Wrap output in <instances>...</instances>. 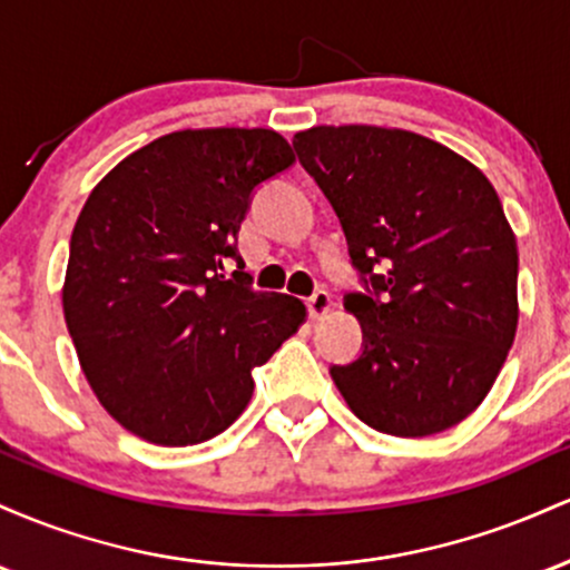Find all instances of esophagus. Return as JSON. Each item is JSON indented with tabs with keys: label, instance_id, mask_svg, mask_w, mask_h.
<instances>
[{
	"label": "esophagus",
	"instance_id": "1",
	"mask_svg": "<svg viewBox=\"0 0 570 570\" xmlns=\"http://www.w3.org/2000/svg\"><path fill=\"white\" fill-rule=\"evenodd\" d=\"M330 305H332V294L324 292V289L313 292L311 297L305 299L307 316H311V318H322V316H326V311H330Z\"/></svg>",
	"mask_w": 570,
	"mask_h": 570
}]
</instances>
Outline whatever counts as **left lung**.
<instances>
[{
    "label": "left lung",
    "instance_id": "8db88e82",
    "mask_svg": "<svg viewBox=\"0 0 570 570\" xmlns=\"http://www.w3.org/2000/svg\"><path fill=\"white\" fill-rule=\"evenodd\" d=\"M294 153L335 208L364 292L356 362L330 367L348 407L394 436L461 423L517 330V240L485 174L396 128L318 126Z\"/></svg>",
    "mask_w": 570,
    "mask_h": 570
}]
</instances>
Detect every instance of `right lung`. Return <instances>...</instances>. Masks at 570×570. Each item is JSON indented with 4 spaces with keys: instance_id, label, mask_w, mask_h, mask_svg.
I'll return each mask as SVG.
<instances>
[{
    "instance_id": "1",
    "label": "right lung",
    "mask_w": 570,
    "mask_h": 570,
    "mask_svg": "<svg viewBox=\"0 0 570 570\" xmlns=\"http://www.w3.org/2000/svg\"><path fill=\"white\" fill-rule=\"evenodd\" d=\"M292 163L276 130H176L85 200L63 316L90 389L130 434L166 448L217 436L252 399V370L303 324L305 305L254 292L238 254L254 189Z\"/></svg>"
}]
</instances>
